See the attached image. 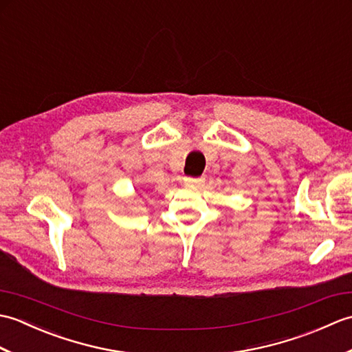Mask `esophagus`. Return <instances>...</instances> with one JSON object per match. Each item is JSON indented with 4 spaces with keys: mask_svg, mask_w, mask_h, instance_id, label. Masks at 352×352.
<instances>
[{
    "mask_svg": "<svg viewBox=\"0 0 352 352\" xmlns=\"http://www.w3.org/2000/svg\"><path fill=\"white\" fill-rule=\"evenodd\" d=\"M204 178H193V177H184V184L186 186H203Z\"/></svg>",
    "mask_w": 352,
    "mask_h": 352,
    "instance_id": "34e87169",
    "label": "esophagus"
}]
</instances>
